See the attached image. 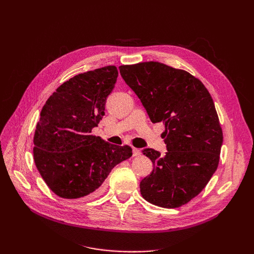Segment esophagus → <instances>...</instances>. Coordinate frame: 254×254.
<instances>
[{"label": "esophagus", "instance_id": "34e87169", "mask_svg": "<svg viewBox=\"0 0 254 254\" xmlns=\"http://www.w3.org/2000/svg\"><path fill=\"white\" fill-rule=\"evenodd\" d=\"M141 153L142 152H141V150L139 148H135V147L132 148V155H133V157H139Z\"/></svg>", "mask_w": 254, "mask_h": 254}]
</instances>
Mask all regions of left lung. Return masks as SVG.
<instances>
[{"label": "left lung", "mask_w": 254, "mask_h": 254, "mask_svg": "<svg viewBox=\"0 0 254 254\" xmlns=\"http://www.w3.org/2000/svg\"><path fill=\"white\" fill-rule=\"evenodd\" d=\"M123 79L140 98L152 123L162 122L167 151L143 149L153 164L141 181L148 202L178 207L196 197L217 170L222 131L213 99L187 71L158 61L121 65Z\"/></svg>", "instance_id": "left-lung-1"}]
</instances>
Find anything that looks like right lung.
I'll list each match as a JSON object with an SVG mask.
<instances>
[{"mask_svg": "<svg viewBox=\"0 0 254 254\" xmlns=\"http://www.w3.org/2000/svg\"><path fill=\"white\" fill-rule=\"evenodd\" d=\"M118 75L115 65L76 75L43 106L34 136V160L45 183L61 198L98 194L112 168L132 156L129 146L91 134L105 115Z\"/></svg>", "mask_w": 254, "mask_h": 254, "instance_id": "right-lung-1", "label": "right lung"}]
</instances>
